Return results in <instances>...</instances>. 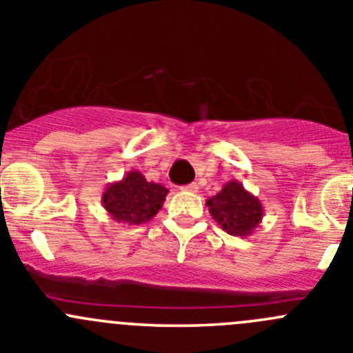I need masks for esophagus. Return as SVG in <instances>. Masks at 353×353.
<instances>
[{"instance_id":"esophagus-1","label":"esophagus","mask_w":353,"mask_h":353,"mask_svg":"<svg viewBox=\"0 0 353 353\" xmlns=\"http://www.w3.org/2000/svg\"><path fill=\"white\" fill-rule=\"evenodd\" d=\"M183 191H188V193H196L198 186L194 183H191V184H188V186H184Z\"/></svg>"}]
</instances>
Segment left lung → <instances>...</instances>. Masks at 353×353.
Listing matches in <instances>:
<instances>
[{"label": "left lung", "mask_w": 353, "mask_h": 353, "mask_svg": "<svg viewBox=\"0 0 353 353\" xmlns=\"http://www.w3.org/2000/svg\"><path fill=\"white\" fill-rule=\"evenodd\" d=\"M207 207L214 221L231 236H250L263 217L262 201L246 191L239 181L232 179L215 196L208 198Z\"/></svg>", "instance_id": "8db88e82"}]
</instances>
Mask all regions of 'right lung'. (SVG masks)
<instances>
[{"label": "right lung", "instance_id": "obj_1", "mask_svg": "<svg viewBox=\"0 0 353 353\" xmlns=\"http://www.w3.org/2000/svg\"><path fill=\"white\" fill-rule=\"evenodd\" d=\"M167 190L159 183H148L139 170H129L121 181L110 183L101 194V203L112 221L122 224H143L159 214Z\"/></svg>", "mask_w": 353, "mask_h": 353}]
</instances>
